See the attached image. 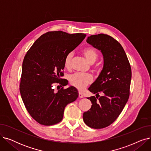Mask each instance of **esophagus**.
Wrapping results in <instances>:
<instances>
[{
	"mask_svg": "<svg viewBox=\"0 0 151 151\" xmlns=\"http://www.w3.org/2000/svg\"><path fill=\"white\" fill-rule=\"evenodd\" d=\"M79 97H80V98H83V97H84V96H83V95L82 94V93L79 92Z\"/></svg>",
	"mask_w": 151,
	"mask_h": 151,
	"instance_id": "1",
	"label": "esophagus"
}]
</instances>
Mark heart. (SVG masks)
<instances>
[{
  "instance_id": "1",
  "label": "heart",
  "mask_w": 151,
  "mask_h": 151,
  "mask_svg": "<svg viewBox=\"0 0 151 151\" xmlns=\"http://www.w3.org/2000/svg\"><path fill=\"white\" fill-rule=\"evenodd\" d=\"M82 52L86 60L91 64H92L98 58V53L96 50L92 47H88L84 48ZM73 58V52L68 53L65 57L63 64L66 68H70L71 67V60ZM70 84L79 90L82 91L86 87L92 83V77L91 75L87 73H76L71 75L69 78Z\"/></svg>"
}]
</instances>
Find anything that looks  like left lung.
I'll list each match as a JSON object with an SVG mask.
<instances>
[{
	"mask_svg": "<svg viewBox=\"0 0 151 151\" xmlns=\"http://www.w3.org/2000/svg\"><path fill=\"white\" fill-rule=\"evenodd\" d=\"M87 43L99 50L104 56V67L89 91L103 96L88 98L92 102L89 110L83 113L85 124L93 129H102L114 122L127 102L132 70L121 45L109 35L100 34L88 37Z\"/></svg>",
	"mask_w": 151,
	"mask_h": 151,
	"instance_id": "8db88e82",
	"label": "left lung"
}]
</instances>
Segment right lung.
<instances>
[{
  "mask_svg": "<svg viewBox=\"0 0 151 151\" xmlns=\"http://www.w3.org/2000/svg\"><path fill=\"white\" fill-rule=\"evenodd\" d=\"M82 33L70 34L48 32L40 37L26 53L22 62L19 91L27 111L37 122L52 125L63 119L65 107L75 101L78 90L73 86L55 92L54 83L61 81L65 55L85 38Z\"/></svg>",
  "mask_w": 151,
  "mask_h": 151,
  "instance_id": "obj_1",
  "label": "right lung"
}]
</instances>
